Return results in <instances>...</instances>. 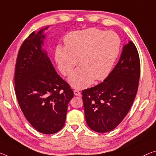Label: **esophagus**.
<instances>
[{"instance_id": "obj_1", "label": "esophagus", "mask_w": 156, "mask_h": 156, "mask_svg": "<svg viewBox=\"0 0 156 156\" xmlns=\"http://www.w3.org/2000/svg\"><path fill=\"white\" fill-rule=\"evenodd\" d=\"M73 93H74V95H76V96H80L81 95V93L79 91H78V90H74L73 91Z\"/></svg>"}]
</instances>
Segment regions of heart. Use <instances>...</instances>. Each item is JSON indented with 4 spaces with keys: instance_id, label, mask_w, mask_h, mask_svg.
<instances>
[{
    "instance_id": "b5f03b06",
    "label": "heart",
    "mask_w": 156,
    "mask_h": 156,
    "mask_svg": "<svg viewBox=\"0 0 156 156\" xmlns=\"http://www.w3.org/2000/svg\"><path fill=\"white\" fill-rule=\"evenodd\" d=\"M64 42L65 47L57 46L55 60L65 76L70 75L78 63L80 65L69 79L70 85L78 90L87 87L94 79L107 78L121 46L119 37L115 32L94 28L71 32L66 34Z\"/></svg>"
}]
</instances>
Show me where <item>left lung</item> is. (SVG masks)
Here are the masks:
<instances>
[{"label":"left lung","mask_w":156,"mask_h":156,"mask_svg":"<svg viewBox=\"0 0 156 156\" xmlns=\"http://www.w3.org/2000/svg\"><path fill=\"white\" fill-rule=\"evenodd\" d=\"M140 62L131 41L123 47L117 65L103 83L83 90L86 122L94 131L106 133L126 116L137 94Z\"/></svg>","instance_id":"1"}]
</instances>
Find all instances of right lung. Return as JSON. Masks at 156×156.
<instances>
[{
    "mask_svg": "<svg viewBox=\"0 0 156 156\" xmlns=\"http://www.w3.org/2000/svg\"><path fill=\"white\" fill-rule=\"evenodd\" d=\"M33 32L22 44L17 56L14 84L17 101L32 126L44 134H53L65 123L73 91L57 73L42 49L45 34Z\"/></svg>",
    "mask_w": 156,
    "mask_h": 156,
    "instance_id": "1",
    "label": "right lung"
}]
</instances>
